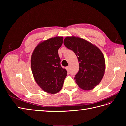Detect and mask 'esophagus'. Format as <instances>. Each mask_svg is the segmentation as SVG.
Here are the masks:
<instances>
[{
    "mask_svg": "<svg viewBox=\"0 0 126 126\" xmlns=\"http://www.w3.org/2000/svg\"><path fill=\"white\" fill-rule=\"evenodd\" d=\"M66 69V70H67V71L68 72H69V66L67 67Z\"/></svg>",
    "mask_w": 126,
    "mask_h": 126,
    "instance_id": "34e87169",
    "label": "esophagus"
}]
</instances>
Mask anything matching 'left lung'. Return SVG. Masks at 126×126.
I'll return each instance as SVG.
<instances>
[{
  "label": "left lung",
  "instance_id": "left-lung-1",
  "mask_svg": "<svg viewBox=\"0 0 126 126\" xmlns=\"http://www.w3.org/2000/svg\"><path fill=\"white\" fill-rule=\"evenodd\" d=\"M63 43L74 51L78 60L79 69L75 75L76 82L83 90L93 89L100 82L105 73V61L102 52L80 38L67 37Z\"/></svg>",
  "mask_w": 126,
  "mask_h": 126
}]
</instances>
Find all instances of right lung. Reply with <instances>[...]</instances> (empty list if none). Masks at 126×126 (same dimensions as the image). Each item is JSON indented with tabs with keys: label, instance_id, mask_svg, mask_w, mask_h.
<instances>
[{
	"label": "right lung",
	"instance_id": "obj_1",
	"mask_svg": "<svg viewBox=\"0 0 126 126\" xmlns=\"http://www.w3.org/2000/svg\"><path fill=\"white\" fill-rule=\"evenodd\" d=\"M63 37H56L38 45L31 59V67L37 83L45 91L56 94L62 88L67 71L60 65L58 49Z\"/></svg>",
	"mask_w": 126,
	"mask_h": 126
}]
</instances>
